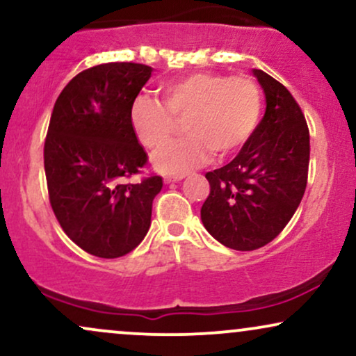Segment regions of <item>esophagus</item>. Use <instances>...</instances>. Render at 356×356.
Returning a JSON list of instances; mask_svg holds the SVG:
<instances>
[{"label": "esophagus", "instance_id": "esophagus-1", "mask_svg": "<svg viewBox=\"0 0 356 356\" xmlns=\"http://www.w3.org/2000/svg\"><path fill=\"white\" fill-rule=\"evenodd\" d=\"M184 175H165L164 177V182L165 184H170V182H177V181H182Z\"/></svg>", "mask_w": 356, "mask_h": 356}]
</instances>
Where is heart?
Masks as SVG:
<instances>
[{"label": "heart", "instance_id": "b5f03b06", "mask_svg": "<svg viewBox=\"0 0 356 356\" xmlns=\"http://www.w3.org/2000/svg\"><path fill=\"white\" fill-rule=\"evenodd\" d=\"M164 106L139 96L131 106V124L149 151L169 144L184 119L187 137L154 157L164 174H181L209 157H227L248 143L262 114V94L250 76L199 71L161 86Z\"/></svg>", "mask_w": 356, "mask_h": 356}]
</instances>
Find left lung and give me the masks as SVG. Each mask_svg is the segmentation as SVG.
<instances>
[{
    "label": "left lung",
    "mask_w": 356,
    "mask_h": 356,
    "mask_svg": "<svg viewBox=\"0 0 356 356\" xmlns=\"http://www.w3.org/2000/svg\"><path fill=\"white\" fill-rule=\"evenodd\" d=\"M264 119L234 161L205 174L211 194L200 219L213 238L234 250H257L289 224L305 194L310 132L298 102L267 72Z\"/></svg>",
    "instance_id": "8db88e82"
}]
</instances>
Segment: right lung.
Returning a JSON list of instances; mask_svg holds the SVG:
<instances>
[{
    "label": "right lung",
    "instance_id": "1",
    "mask_svg": "<svg viewBox=\"0 0 356 356\" xmlns=\"http://www.w3.org/2000/svg\"><path fill=\"white\" fill-rule=\"evenodd\" d=\"M152 67L106 63L76 74L56 99L44 140L49 204L88 254L118 259L143 242L162 177L127 182L147 164L131 106Z\"/></svg>",
    "mask_w": 356,
    "mask_h": 356
}]
</instances>
